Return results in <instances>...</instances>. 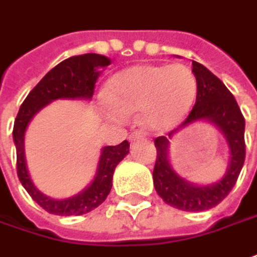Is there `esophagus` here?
Wrapping results in <instances>:
<instances>
[{
  "instance_id": "1",
  "label": "esophagus",
  "mask_w": 257,
  "mask_h": 257,
  "mask_svg": "<svg viewBox=\"0 0 257 257\" xmlns=\"http://www.w3.org/2000/svg\"><path fill=\"white\" fill-rule=\"evenodd\" d=\"M144 139H145V135L138 131L129 135V142H138V141H144Z\"/></svg>"
}]
</instances>
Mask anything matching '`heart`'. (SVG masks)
<instances>
[{"mask_svg":"<svg viewBox=\"0 0 257 257\" xmlns=\"http://www.w3.org/2000/svg\"><path fill=\"white\" fill-rule=\"evenodd\" d=\"M196 92L198 81L189 67L139 64L112 76L101 105L111 119L119 122L128 118V112L141 111L146 128L164 132L183 120Z\"/></svg>","mask_w":257,"mask_h":257,"instance_id":"1","label":"heart"}]
</instances>
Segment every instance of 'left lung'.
I'll return each instance as SVG.
<instances>
[{"label":"left lung","instance_id":"1","mask_svg":"<svg viewBox=\"0 0 257 257\" xmlns=\"http://www.w3.org/2000/svg\"><path fill=\"white\" fill-rule=\"evenodd\" d=\"M192 72L198 81L196 103L179 128L173 129L168 137L155 139L158 156L154 168V186L165 203L186 212H202L220 203L237 181L246 151L244 118L233 95L208 68L192 61ZM202 120L212 123L222 132L229 151V164L225 175L209 185L192 184L179 177L169 158L170 139L181 128Z\"/></svg>","mask_w":257,"mask_h":257}]
</instances>
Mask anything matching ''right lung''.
I'll list each match as a JSON object with an SVG mask.
<instances>
[{"instance_id": "add662e5", "label": "right lung", "mask_w": 257, "mask_h": 257, "mask_svg": "<svg viewBox=\"0 0 257 257\" xmlns=\"http://www.w3.org/2000/svg\"><path fill=\"white\" fill-rule=\"evenodd\" d=\"M109 64L111 59L99 54H84L62 61L57 67L52 68L28 93L15 118L13 138L17 148L18 178L32 199L52 215L79 216L98 208L111 192L115 168L129 154V144L128 141H123L116 146H103L92 182L74 196L54 199L44 195L34 185L30 176L25 161V131L32 118L51 102L57 99L91 101L96 79L102 72L101 69Z\"/></svg>"}]
</instances>
